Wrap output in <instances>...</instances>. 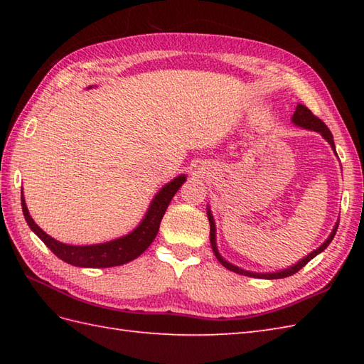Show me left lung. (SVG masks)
I'll use <instances>...</instances> for the list:
<instances>
[{
	"instance_id": "obj_1",
	"label": "left lung",
	"mask_w": 364,
	"mask_h": 364,
	"mask_svg": "<svg viewBox=\"0 0 364 364\" xmlns=\"http://www.w3.org/2000/svg\"><path fill=\"white\" fill-rule=\"evenodd\" d=\"M291 120H292V123H294V125H296V127H300V128H304V129H310V131H316V133H319V134L330 144L331 150H333L335 154H336L333 136H331L330 129L327 128L326 123H323L321 119H318V117H316V115H313V112H311L310 109H308L306 106L297 105L296 111H294ZM206 214H208V220H210V227H211V231H210L211 247H213V252H214V255H215V258L219 259L220 264H222L223 267H227L228 270H231V272L241 274V275H245V277H253V278H266V280H278V278H284V277H289V275H292V274L299 272V270H300L301 267H304V266L306 264V262H310V261L316 257V255H319L321 252H323V250L327 249L328 244L331 242V239L335 237L338 225H339V222H336L333 230H331V233H330V236L326 239V241H323V242L318 247V249L313 250L311 253H308L305 258H301L299 262H296V264H292V266L286 267V269H282V270H277V272H252V270H245V269H242V267H237V266H235V264H231L230 261H227V259L223 258L222 255L219 253L218 242H215V222H214V218H213V213H211V210H210V206L206 208Z\"/></svg>"
}]
</instances>
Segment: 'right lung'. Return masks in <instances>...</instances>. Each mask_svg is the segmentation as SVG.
<instances>
[{
	"mask_svg": "<svg viewBox=\"0 0 364 364\" xmlns=\"http://www.w3.org/2000/svg\"><path fill=\"white\" fill-rule=\"evenodd\" d=\"M87 89H92L89 86ZM186 181V175H178L172 181L164 184L158 194L153 197L151 203L146 210L144 219L139 222V225L129 231L128 235L112 239V241L102 242V244H92V245H70L59 242L56 239L46 235L45 231L37 225V223L31 218L28 211V206L23 197L21 191V210L23 215L28 222L29 228L42 239L43 244L56 255L58 258L68 262L72 266L78 267H114L122 266L125 262H129L136 259L137 257L149 249L153 239L156 237L159 231V223L162 220L170 200L173 198L176 191L181 188V184Z\"/></svg>",
	"mask_w": 364,
	"mask_h": 364,
	"instance_id": "obj_1",
	"label": "right lung"
}]
</instances>
